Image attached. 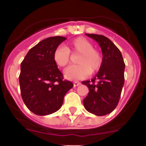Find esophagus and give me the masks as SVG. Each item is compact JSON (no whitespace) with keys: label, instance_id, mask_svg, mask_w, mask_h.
Wrapping results in <instances>:
<instances>
[{"label":"esophagus","instance_id":"1","mask_svg":"<svg viewBox=\"0 0 146 146\" xmlns=\"http://www.w3.org/2000/svg\"><path fill=\"white\" fill-rule=\"evenodd\" d=\"M80 82H77V81H76V82H74V86H80Z\"/></svg>","mask_w":146,"mask_h":146}]
</instances>
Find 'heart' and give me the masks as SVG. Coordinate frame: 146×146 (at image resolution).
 I'll use <instances>...</instances> for the list:
<instances>
[{"label":"heart","instance_id":"b5f03b06","mask_svg":"<svg viewBox=\"0 0 146 146\" xmlns=\"http://www.w3.org/2000/svg\"><path fill=\"white\" fill-rule=\"evenodd\" d=\"M70 52L80 53L77 64L70 66L64 71V76L70 80H78L87 77L91 72L97 71L102 64V56L98 50L94 49L91 42L82 37L72 40L68 44L59 46L53 52V60L60 67L69 64Z\"/></svg>","mask_w":146,"mask_h":146}]
</instances>
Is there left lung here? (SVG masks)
<instances>
[{"mask_svg": "<svg viewBox=\"0 0 146 146\" xmlns=\"http://www.w3.org/2000/svg\"><path fill=\"white\" fill-rule=\"evenodd\" d=\"M86 35L101 47L102 64L91 81L82 82L89 89L83 104L89 113L102 116L113 112L118 105L124 83L125 64L121 51L111 40L102 35Z\"/></svg>", "mask_w": 146, "mask_h": 146, "instance_id": "left-lung-1", "label": "left lung"}]
</instances>
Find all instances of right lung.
Here are the masks:
<instances>
[{
  "label": "right lung",
  "instance_id": "add662e5",
  "mask_svg": "<svg viewBox=\"0 0 146 146\" xmlns=\"http://www.w3.org/2000/svg\"><path fill=\"white\" fill-rule=\"evenodd\" d=\"M66 39L52 36L43 39L28 51L21 63L19 77L23 100L34 114L47 115L58 110L65 94L73 87L64 80L53 60V52Z\"/></svg>",
  "mask_w": 146,
  "mask_h": 146
}]
</instances>
